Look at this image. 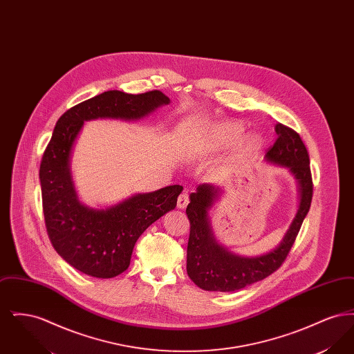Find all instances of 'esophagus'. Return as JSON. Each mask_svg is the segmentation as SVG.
I'll return each mask as SVG.
<instances>
[{
    "label": "esophagus",
    "mask_w": 354,
    "mask_h": 354,
    "mask_svg": "<svg viewBox=\"0 0 354 354\" xmlns=\"http://www.w3.org/2000/svg\"><path fill=\"white\" fill-rule=\"evenodd\" d=\"M188 202H189V201H188V192L183 191V192L179 195V198H178V208H179V209H185Z\"/></svg>",
    "instance_id": "34e87169"
}]
</instances>
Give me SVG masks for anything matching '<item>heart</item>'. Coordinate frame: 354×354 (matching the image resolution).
Segmentation results:
<instances>
[{
	"label": "heart",
	"instance_id": "b5f03b06",
	"mask_svg": "<svg viewBox=\"0 0 354 354\" xmlns=\"http://www.w3.org/2000/svg\"><path fill=\"white\" fill-rule=\"evenodd\" d=\"M243 127L237 123L234 122H221L218 123L212 127V138H214V142L220 146V147H225V146H231V145H235L241 135H243ZM261 140L259 136L252 135L250 136L247 140H245V150L247 151H251L254 150L260 146Z\"/></svg>",
	"mask_w": 354,
	"mask_h": 354
}]
</instances>
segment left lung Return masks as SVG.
Listing matches in <instances>:
<instances>
[{
	"instance_id": "left-lung-1",
	"label": "left lung",
	"mask_w": 354,
	"mask_h": 354,
	"mask_svg": "<svg viewBox=\"0 0 354 354\" xmlns=\"http://www.w3.org/2000/svg\"><path fill=\"white\" fill-rule=\"evenodd\" d=\"M277 140L266 153V160L284 167L296 179L299 207L281 241L270 252L259 256H240L230 251L215 237L209 211L223 195L214 185H199L189 195L185 214L189 220L187 247V273L204 290L234 292L251 286L277 270L290 251L305 216L309 212L313 185L309 155L300 135L281 123L274 126Z\"/></svg>"
}]
</instances>
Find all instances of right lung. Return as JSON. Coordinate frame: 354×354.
Returning <instances> with one entry per match:
<instances>
[{
  "label": "right lung",
  "mask_w": 354,
  "mask_h": 354,
  "mask_svg": "<svg viewBox=\"0 0 354 354\" xmlns=\"http://www.w3.org/2000/svg\"><path fill=\"white\" fill-rule=\"evenodd\" d=\"M169 102L159 90L136 95L110 90L71 107L54 127L39 167L44 216L54 250L84 274L111 279L127 270L139 236L176 207L183 191L182 185H167L104 208L84 205L71 175V155L84 122L140 120Z\"/></svg>",
  "instance_id": "add662e5"
}]
</instances>
